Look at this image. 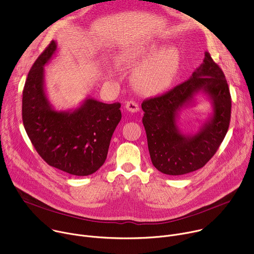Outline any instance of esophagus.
<instances>
[{"label":"esophagus","instance_id":"esophagus-1","mask_svg":"<svg viewBox=\"0 0 254 254\" xmlns=\"http://www.w3.org/2000/svg\"><path fill=\"white\" fill-rule=\"evenodd\" d=\"M126 108H127V110L129 113H132V114L137 113L138 110H139L138 104H137L136 102H134L133 100L127 101V102L126 103Z\"/></svg>","mask_w":254,"mask_h":254}]
</instances>
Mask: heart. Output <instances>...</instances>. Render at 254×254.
<instances>
[{
  "mask_svg": "<svg viewBox=\"0 0 254 254\" xmlns=\"http://www.w3.org/2000/svg\"><path fill=\"white\" fill-rule=\"evenodd\" d=\"M119 64L133 67L132 83L146 94L160 93L171 86L181 65V52L175 46L162 48L156 41L131 44L118 55ZM110 75H112L110 73Z\"/></svg>",
  "mask_w": 254,
  "mask_h": 254,
  "instance_id": "1",
  "label": "heart"
}]
</instances>
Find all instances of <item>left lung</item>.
<instances>
[{"label": "left lung", "instance_id": "8db88e82", "mask_svg": "<svg viewBox=\"0 0 254 254\" xmlns=\"http://www.w3.org/2000/svg\"><path fill=\"white\" fill-rule=\"evenodd\" d=\"M199 96L207 97L211 112L196 133L186 134L178 127L179 114ZM141 108L153 165L163 174L178 176L202 168L218 150L229 127L231 96L223 71L206 51L187 81L144 100Z\"/></svg>", "mask_w": 254, "mask_h": 254}]
</instances>
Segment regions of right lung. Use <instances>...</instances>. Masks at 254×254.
<instances>
[{"label": "right lung", "instance_id": "1", "mask_svg": "<svg viewBox=\"0 0 254 254\" xmlns=\"http://www.w3.org/2000/svg\"><path fill=\"white\" fill-rule=\"evenodd\" d=\"M56 51L57 43L52 41L29 72L22 99L24 127L48 165L73 176H88L105 162L122 120L121 104L87 96L75 108L56 110L46 91L44 70Z\"/></svg>", "mask_w": 254, "mask_h": 254}]
</instances>
